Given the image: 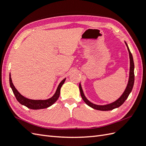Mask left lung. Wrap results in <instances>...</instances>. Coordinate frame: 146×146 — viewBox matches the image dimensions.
<instances>
[{
	"label": "left lung",
	"mask_w": 146,
	"mask_h": 146,
	"mask_svg": "<svg viewBox=\"0 0 146 146\" xmlns=\"http://www.w3.org/2000/svg\"><path fill=\"white\" fill-rule=\"evenodd\" d=\"M125 44L127 47L128 50H129V56H130V67L129 80V82H128L125 90L124 91V92H123L122 95L117 100L114 102H113L111 104L105 105H95L94 104L90 102L86 98V97L85 96V95H84L80 83L79 84V89H80V94H81V96H82L83 100L88 106H90V107H91V108L96 109V110H100V111H108V110H112L114 108H118L123 104V102H124L125 100L127 99L128 97H129L132 89H133V85H134V81H135V74H134V66H134L133 56H132L131 53L129 48V47H128L126 42H125Z\"/></svg>",
	"instance_id": "8db88e82"
}]
</instances>
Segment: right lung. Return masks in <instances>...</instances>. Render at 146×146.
<instances>
[{"label": "right lung", "mask_w": 146, "mask_h": 146, "mask_svg": "<svg viewBox=\"0 0 146 146\" xmlns=\"http://www.w3.org/2000/svg\"><path fill=\"white\" fill-rule=\"evenodd\" d=\"M65 80H66V78L63 79V80L60 82L58 88H57L55 94L51 98L47 100H32V99H29L25 98V97L22 96L19 92L17 91V90L15 88V86L13 85L10 74V85L13 93H14L16 97V99L21 105H23L25 106V107H27V108L30 109H33V110L46 108L49 107L50 106L54 104L55 102L58 100L59 98L60 94L61 87L63 85Z\"/></svg>", "instance_id": "1"}]
</instances>
